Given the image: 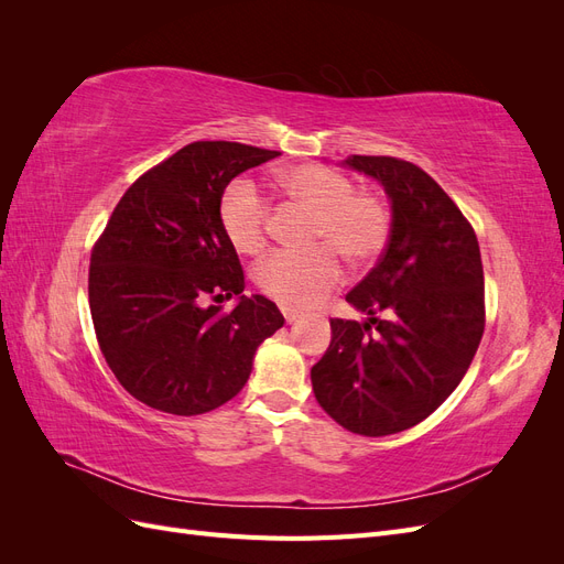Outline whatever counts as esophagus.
<instances>
[{"label":"esophagus","instance_id":"1","mask_svg":"<svg viewBox=\"0 0 564 564\" xmlns=\"http://www.w3.org/2000/svg\"><path fill=\"white\" fill-rule=\"evenodd\" d=\"M282 315H284V319H286V324H292V322H296L299 317H301V313L296 311V308H289V305H282Z\"/></svg>","mask_w":564,"mask_h":564}]
</instances>
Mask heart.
I'll return each mask as SVG.
<instances>
[{
  "mask_svg": "<svg viewBox=\"0 0 564 564\" xmlns=\"http://www.w3.org/2000/svg\"><path fill=\"white\" fill-rule=\"evenodd\" d=\"M282 191L315 216L313 242H327L303 251H272L256 268V284L282 305H315L340 284V256L352 265L377 261L390 237L386 202L369 193H355L352 181L324 164H294L275 174ZM218 218L228 242L240 253H259L265 245L268 199L249 178H235L220 195Z\"/></svg>",
  "mask_w": 564,
  "mask_h": 564,
  "instance_id": "b5f03b06",
  "label": "heart"
}]
</instances>
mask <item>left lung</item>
Returning a JSON list of instances; mask_svg holds the SVG:
<instances>
[{
	"mask_svg": "<svg viewBox=\"0 0 564 564\" xmlns=\"http://www.w3.org/2000/svg\"><path fill=\"white\" fill-rule=\"evenodd\" d=\"M340 164L383 187L390 237L346 296L367 319L329 322L311 381L338 425L381 437L429 419L466 377L485 332V272L470 224L423 169L367 155Z\"/></svg>",
	"mask_w": 564,
	"mask_h": 564,
	"instance_id": "1",
	"label": "left lung"
}]
</instances>
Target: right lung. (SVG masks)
I'll list each match as a JSON object with an SVG mask.
<instances>
[{
  "mask_svg": "<svg viewBox=\"0 0 564 564\" xmlns=\"http://www.w3.org/2000/svg\"><path fill=\"white\" fill-rule=\"evenodd\" d=\"M278 150L197 141L150 169L115 207L91 253L89 305L117 381L143 404L195 416L249 381L253 357L284 317L245 296V272L220 228L228 183ZM238 296L230 314L216 302Z\"/></svg>",
  "mask_w": 564,
  "mask_h": 564,
  "instance_id": "add662e5",
  "label": "right lung"
}]
</instances>
